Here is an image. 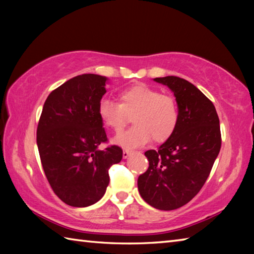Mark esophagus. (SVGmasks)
<instances>
[{"instance_id":"1","label":"esophagus","mask_w":254,"mask_h":254,"mask_svg":"<svg viewBox=\"0 0 254 254\" xmlns=\"http://www.w3.org/2000/svg\"><path fill=\"white\" fill-rule=\"evenodd\" d=\"M132 153H133V152L131 151V150H127V149H126V150H124V151H123V158H124V159H127V158L130 157Z\"/></svg>"}]
</instances>
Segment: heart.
<instances>
[{
  "label": "heart",
  "mask_w": 254,
  "mask_h": 254,
  "mask_svg": "<svg viewBox=\"0 0 254 254\" xmlns=\"http://www.w3.org/2000/svg\"><path fill=\"white\" fill-rule=\"evenodd\" d=\"M97 113L106 127L121 131L133 115L135 124L114 137V142L123 148L134 149L150 140L165 142L173 135L178 124L179 113L175 98L163 95L156 88L137 84L120 93L119 103L103 98Z\"/></svg>",
  "instance_id": "b5f03b06"
}]
</instances>
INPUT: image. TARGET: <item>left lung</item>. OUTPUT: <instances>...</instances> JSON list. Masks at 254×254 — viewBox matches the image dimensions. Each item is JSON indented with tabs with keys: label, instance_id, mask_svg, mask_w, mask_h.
<instances>
[{
	"label": "left lung",
	"instance_id": "8db88e82",
	"mask_svg": "<svg viewBox=\"0 0 254 254\" xmlns=\"http://www.w3.org/2000/svg\"><path fill=\"white\" fill-rule=\"evenodd\" d=\"M174 93L178 106L175 132L157 150H148L149 168L137 189L152 207L173 210L198 194L221 149L220 120L212 102L195 85L176 76L153 79Z\"/></svg>",
	"mask_w": 254,
	"mask_h": 254
}]
</instances>
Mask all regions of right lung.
Segmentation results:
<instances>
[{"instance_id":"add662e5","label":"right lung","mask_w":254,"mask_h":254,"mask_svg":"<svg viewBox=\"0 0 254 254\" xmlns=\"http://www.w3.org/2000/svg\"><path fill=\"white\" fill-rule=\"evenodd\" d=\"M107 77L84 74L49 94L37 128L42 168L51 188L64 203L87 207L104 196L109 168L122 160L118 145L98 147L107 137L97 113L106 93Z\"/></svg>"}]
</instances>
